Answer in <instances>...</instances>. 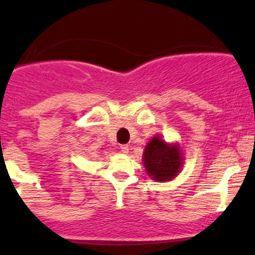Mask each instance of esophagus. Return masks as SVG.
<instances>
[{
    "instance_id": "34e87169",
    "label": "esophagus",
    "mask_w": 255,
    "mask_h": 255,
    "mask_svg": "<svg viewBox=\"0 0 255 255\" xmlns=\"http://www.w3.org/2000/svg\"><path fill=\"white\" fill-rule=\"evenodd\" d=\"M121 152H122V153L127 154L128 152H129V146H128V145H121Z\"/></svg>"
}]
</instances>
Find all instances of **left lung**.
<instances>
[{"label": "left lung", "instance_id": "8db88e82", "mask_svg": "<svg viewBox=\"0 0 255 255\" xmlns=\"http://www.w3.org/2000/svg\"><path fill=\"white\" fill-rule=\"evenodd\" d=\"M142 158L147 175L157 182H166L176 177L183 163L180 146L168 144L159 136L152 137L146 145Z\"/></svg>", "mask_w": 255, "mask_h": 255}]
</instances>
